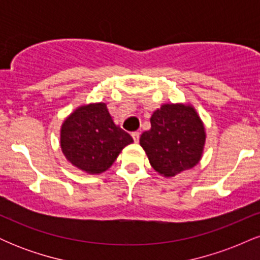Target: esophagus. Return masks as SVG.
Segmentation results:
<instances>
[{
	"label": "esophagus",
	"instance_id": "34e87169",
	"mask_svg": "<svg viewBox=\"0 0 260 260\" xmlns=\"http://www.w3.org/2000/svg\"><path fill=\"white\" fill-rule=\"evenodd\" d=\"M132 138L134 139V142L138 143V140H139V132H133L132 133Z\"/></svg>",
	"mask_w": 260,
	"mask_h": 260
}]
</instances>
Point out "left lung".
Instances as JSON below:
<instances>
[{
	"instance_id": "obj_1",
	"label": "left lung",
	"mask_w": 260,
	"mask_h": 260,
	"mask_svg": "<svg viewBox=\"0 0 260 260\" xmlns=\"http://www.w3.org/2000/svg\"><path fill=\"white\" fill-rule=\"evenodd\" d=\"M151 128L139 143L151 168L165 178L193 169L204 153V123L189 103L162 104L150 117Z\"/></svg>"
}]
</instances>
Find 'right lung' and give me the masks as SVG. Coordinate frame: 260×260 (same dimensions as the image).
Returning a JSON list of instances; mask_svg holds the SVG:
<instances>
[{
	"label": "right lung",
	"mask_w": 260,
	"mask_h": 260,
	"mask_svg": "<svg viewBox=\"0 0 260 260\" xmlns=\"http://www.w3.org/2000/svg\"><path fill=\"white\" fill-rule=\"evenodd\" d=\"M133 139L116 126L105 103L80 105L62 122L59 145L64 157L74 168L89 175H99Z\"/></svg>",
	"instance_id": "obj_1"
}]
</instances>
